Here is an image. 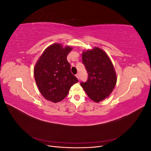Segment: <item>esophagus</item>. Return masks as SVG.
<instances>
[{
  "mask_svg": "<svg viewBox=\"0 0 151 151\" xmlns=\"http://www.w3.org/2000/svg\"><path fill=\"white\" fill-rule=\"evenodd\" d=\"M76 76V77H77V79H79V74H77Z\"/></svg>",
  "mask_w": 151,
  "mask_h": 151,
  "instance_id": "34e87169",
  "label": "esophagus"
}]
</instances>
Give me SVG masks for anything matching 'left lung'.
Masks as SVG:
<instances>
[{
    "label": "left lung",
    "instance_id": "obj_1",
    "mask_svg": "<svg viewBox=\"0 0 151 151\" xmlns=\"http://www.w3.org/2000/svg\"><path fill=\"white\" fill-rule=\"evenodd\" d=\"M82 58L88 79L81 85L91 99L99 103L108 98L115 88V68L108 55L98 47L84 51Z\"/></svg>",
    "mask_w": 151,
    "mask_h": 151
}]
</instances>
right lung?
<instances>
[{"mask_svg":"<svg viewBox=\"0 0 151 151\" xmlns=\"http://www.w3.org/2000/svg\"><path fill=\"white\" fill-rule=\"evenodd\" d=\"M72 48L53 43L45 50L36 62L34 76L41 94L48 101L58 103L64 99L78 79L70 71L67 60Z\"/></svg>","mask_w":151,"mask_h":151,"instance_id":"right-lung-1","label":"right lung"}]
</instances>
